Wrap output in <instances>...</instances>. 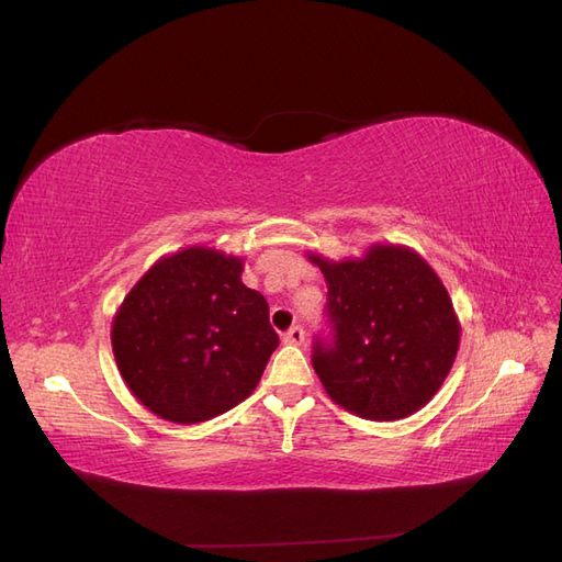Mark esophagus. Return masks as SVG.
I'll return each instance as SVG.
<instances>
[{
  "label": "esophagus",
  "mask_w": 562,
  "mask_h": 562,
  "mask_svg": "<svg viewBox=\"0 0 562 562\" xmlns=\"http://www.w3.org/2000/svg\"><path fill=\"white\" fill-rule=\"evenodd\" d=\"M283 342H285V345H295V347H300V345L304 342V330H302L300 326H293L291 330H288V333L283 335Z\"/></svg>",
  "instance_id": "obj_1"
}]
</instances>
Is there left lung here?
I'll list each match as a JSON object with an SVG mask.
<instances>
[{
    "label": "left lung",
    "mask_w": 562,
    "mask_h": 562,
    "mask_svg": "<svg viewBox=\"0 0 562 562\" xmlns=\"http://www.w3.org/2000/svg\"><path fill=\"white\" fill-rule=\"evenodd\" d=\"M328 285L335 342L316 345L326 394L351 415L394 422L415 415L443 386L462 326L448 288L403 244H370L359 258L307 252Z\"/></svg>",
    "instance_id": "obj_1"
}]
</instances>
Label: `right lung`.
<instances>
[{"mask_svg":"<svg viewBox=\"0 0 562 562\" xmlns=\"http://www.w3.org/2000/svg\"><path fill=\"white\" fill-rule=\"evenodd\" d=\"M244 258L209 246L168 252L112 318L119 375L149 413L199 424L258 386L279 335L267 300L241 281Z\"/></svg>","mask_w":562,"mask_h":562,"instance_id":"right-lung-1","label":"right lung"}]
</instances>
